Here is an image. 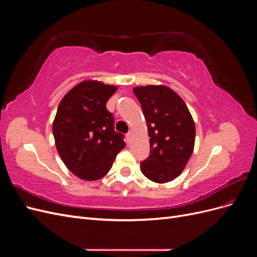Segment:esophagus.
I'll return each mask as SVG.
<instances>
[{
	"label": "esophagus",
	"mask_w": 257,
	"mask_h": 257,
	"mask_svg": "<svg viewBox=\"0 0 257 257\" xmlns=\"http://www.w3.org/2000/svg\"><path fill=\"white\" fill-rule=\"evenodd\" d=\"M131 137H132V133H131V132H128V133L126 134V141H127V142L131 141Z\"/></svg>",
	"instance_id": "esophagus-1"
}]
</instances>
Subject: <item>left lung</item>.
<instances>
[{"mask_svg":"<svg viewBox=\"0 0 257 257\" xmlns=\"http://www.w3.org/2000/svg\"><path fill=\"white\" fill-rule=\"evenodd\" d=\"M150 137V155L141 163L149 180L166 183L182 173L195 144V123L184 100L166 85L134 88Z\"/></svg>","mask_w":257,"mask_h":257,"instance_id":"obj_1","label":"left lung"}]
</instances>
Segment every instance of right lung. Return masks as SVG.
Masks as SVG:
<instances>
[{"mask_svg":"<svg viewBox=\"0 0 257 257\" xmlns=\"http://www.w3.org/2000/svg\"><path fill=\"white\" fill-rule=\"evenodd\" d=\"M116 87L84 80L68 91L59 104L52 132L65 166L85 181L98 180L109 172L124 147V135L114 131L106 103Z\"/></svg>","mask_w":257,"mask_h":257,"instance_id":"add662e5","label":"right lung"}]
</instances>
